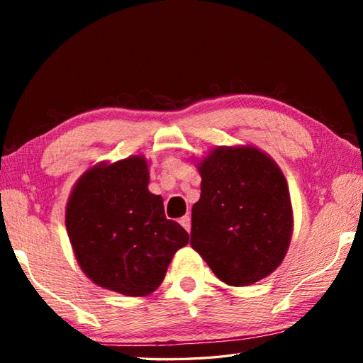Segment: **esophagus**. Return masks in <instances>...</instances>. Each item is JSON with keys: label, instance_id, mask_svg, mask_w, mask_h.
Instances as JSON below:
<instances>
[{"label": "esophagus", "instance_id": "esophagus-1", "mask_svg": "<svg viewBox=\"0 0 363 363\" xmlns=\"http://www.w3.org/2000/svg\"><path fill=\"white\" fill-rule=\"evenodd\" d=\"M179 223H181V225L184 227V229H186L187 232H190V216H189V214H186V216H182L179 219Z\"/></svg>", "mask_w": 363, "mask_h": 363}]
</instances>
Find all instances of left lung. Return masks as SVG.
<instances>
[{"instance_id":"8db88e82","label":"left lung","mask_w":363,"mask_h":363,"mask_svg":"<svg viewBox=\"0 0 363 363\" xmlns=\"http://www.w3.org/2000/svg\"><path fill=\"white\" fill-rule=\"evenodd\" d=\"M190 245L219 280L247 286L267 277L286 255L293 214L286 181L253 147H219L200 167Z\"/></svg>"}]
</instances>
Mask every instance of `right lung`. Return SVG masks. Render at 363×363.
I'll return each mask as SVG.
<instances>
[{"instance_id": "obj_1", "label": "right lung", "mask_w": 363, "mask_h": 363, "mask_svg": "<svg viewBox=\"0 0 363 363\" xmlns=\"http://www.w3.org/2000/svg\"><path fill=\"white\" fill-rule=\"evenodd\" d=\"M144 158L99 164L82 176L67 203L65 225L79 267L99 286L126 296L155 291L189 233L164 216L147 189Z\"/></svg>"}]
</instances>
